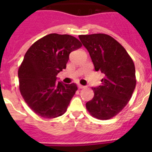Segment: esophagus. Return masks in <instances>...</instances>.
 <instances>
[{
	"label": "esophagus",
	"instance_id": "1",
	"mask_svg": "<svg viewBox=\"0 0 152 152\" xmlns=\"http://www.w3.org/2000/svg\"><path fill=\"white\" fill-rule=\"evenodd\" d=\"M77 87H78L79 89H84V88H86L85 86H83V85H81V84H78V85H77Z\"/></svg>",
	"mask_w": 152,
	"mask_h": 152
}]
</instances>
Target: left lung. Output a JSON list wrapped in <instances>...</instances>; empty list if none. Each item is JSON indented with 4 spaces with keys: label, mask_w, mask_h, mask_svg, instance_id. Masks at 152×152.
<instances>
[{
    "label": "left lung",
    "mask_w": 152,
    "mask_h": 152,
    "mask_svg": "<svg viewBox=\"0 0 152 152\" xmlns=\"http://www.w3.org/2000/svg\"><path fill=\"white\" fill-rule=\"evenodd\" d=\"M94 69L104 74L102 85L92 88L94 96L86 103L91 116L101 120L116 116L126 106L136 85L133 61L124 47L103 33L80 35Z\"/></svg>",
    "instance_id": "8db88e82"
}]
</instances>
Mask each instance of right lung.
<instances>
[{"mask_svg": "<svg viewBox=\"0 0 152 152\" xmlns=\"http://www.w3.org/2000/svg\"><path fill=\"white\" fill-rule=\"evenodd\" d=\"M81 46L74 36L51 33L35 42L26 52L18 70L19 88L38 116L52 119L66 112L77 85L58 82L56 75L66 68L70 53Z\"/></svg>", "mask_w": 152, "mask_h": 152, "instance_id": "right-lung-1", "label": "right lung"}]
</instances>
